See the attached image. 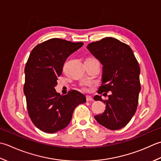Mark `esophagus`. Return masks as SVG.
Instances as JSON below:
<instances>
[{"instance_id": "obj_1", "label": "esophagus", "mask_w": 161, "mask_h": 161, "mask_svg": "<svg viewBox=\"0 0 161 161\" xmlns=\"http://www.w3.org/2000/svg\"><path fill=\"white\" fill-rule=\"evenodd\" d=\"M86 100H87V101H93V98L91 96H87V97H86Z\"/></svg>"}]
</instances>
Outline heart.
<instances>
[{"instance_id":"heart-1","label":"heart","mask_w":161,"mask_h":161,"mask_svg":"<svg viewBox=\"0 0 161 161\" xmlns=\"http://www.w3.org/2000/svg\"><path fill=\"white\" fill-rule=\"evenodd\" d=\"M94 84V82H88V83H86L83 87V90L84 91H89L90 90V87L92 86V85Z\"/></svg>"}]
</instances>
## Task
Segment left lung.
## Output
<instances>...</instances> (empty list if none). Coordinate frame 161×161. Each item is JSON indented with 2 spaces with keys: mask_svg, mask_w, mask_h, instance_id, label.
Masks as SVG:
<instances>
[{
  "mask_svg": "<svg viewBox=\"0 0 161 161\" xmlns=\"http://www.w3.org/2000/svg\"><path fill=\"white\" fill-rule=\"evenodd\" d=\"M87 48L103 65L102 84L98 93L111 92L107 100L96 95L95 101L106 103L97 122L110 130H119L129 123L137 110L140 68L129 45L113 37H106L87 45Z\"/></svg>",
  "mask_w": 161,
  "mask_h": 161,
  "instance_id": "left-lung-1",
  "label": "left lung"
}]
</instances>
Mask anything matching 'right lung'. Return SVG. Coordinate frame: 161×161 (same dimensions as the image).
<instances>
[{"mask_svg":"<svg viewBox=\"0 0 161 161\" xmlns=\"http://www.w3.org/2000/svg\"><path fill=\"white\" fill-rule=\"evenodd\" d=\"M83 45L58 38L48 39L32 49L26 62L24 92L28 113L35 126L45 133L64 129L75 108L86 102L85 95L76 90L60 95L55 89L64 62Z\"/></svg>","mask_w":161,"mask_h":161,"instance_id":"obj_1","label":"right lung"}]
</instances>
